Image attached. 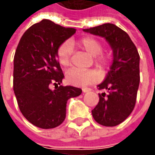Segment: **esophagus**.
Listing matches in <instances>:
<instances>
[{
	"label": "esophagus",
	"instance_id": "obj_1",
	"mask_svg": "<svg viewBox=\"0 0 155 155\" xmlns=\"http://www.w3.org/2000/svg\"><path fill=\"white\" fill-rule=\"evenodd\" d=\"M91 89V88H87V87H84V88H82V91L83 92H87V91H90Z\"/></svg>",
	"mask_w": 155,
	"mask_h": 155
}]
</instances>
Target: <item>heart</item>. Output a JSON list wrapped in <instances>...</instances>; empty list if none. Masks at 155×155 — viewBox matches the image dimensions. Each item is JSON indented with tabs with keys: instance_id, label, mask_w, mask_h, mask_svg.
Instances as JSON below:
<instances>
[{
	"instance_id": "1",
	"label": "heart",
	"mask_w": 155,
	"mask_h": 155,
	"mask_svg": "<svg viewBox=\"0 0 155 155\" xmlns=\"http://www.w3.org/2000/svg\"><path fill=\"white\" fill-rule=\"evenodd\" d=\"M72 45H76L91 57H95L96 65L101 69H105L109 63V57L102 54V43L96 38L83 37L76 41L70 42ZM72 46L69 42H64L58 49L57 56L61 66L68 67L71 62ZM98 78V73L95 70H80L70 69L66 74V80L69 84L76 86H84L95 82Z\"/></svg>"
}]
</instances>
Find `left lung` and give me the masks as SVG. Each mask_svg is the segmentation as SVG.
<instances>
[{
    "mask_svg": "<svg viewBox=\"0 0 155 155\" xmlns=\"http://www.w3.org/2000/svg\"><path fill=\"white\" fill-rule=\"evenodd\" d=\"M86 33L104 37L113 51V63L104 81L97 87L99 102L91 110L98 124L115 126L128 117L135 107L140 82V57L128 34L113 24H104Z\"/></svg>",
    "mask_w": 155,
    "mask_h": 155,
    "instance_id": "8db88e82",
    "label": "left lung"
}]
</instances>
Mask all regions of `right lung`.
Segmentation results:
<instances>
[{
	"mask_svg": "<svg viewBox=\"0 0 155 155\" xmlns=\"http://www.w3.org/2000/svg\"><path fill=\"white\" fill-rule=\"evenodd\" d=\"M75 32L43 19L20 39L13 59V91L21 113L34 126L51 129L61 125L68 100L81 94V88L60 85L64 75L57 59L58 47Z\"/></svg>",
	"mask_w": 155,
	"mask_h": 155,
	"instance_id": "add662e5",
	"label": "right lung"
}]
</instances>
